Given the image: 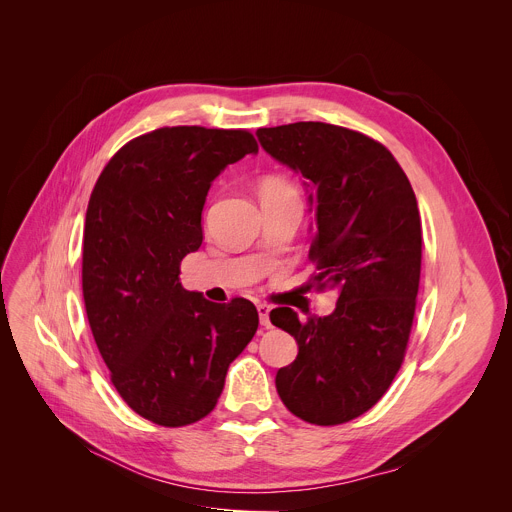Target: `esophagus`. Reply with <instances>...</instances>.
<instances>
[{
	"mask_svg": "<svg viewBox=\"0 0 512 512\" xmlns=\"http://www.w3.org/2000/svg\"><path fill=\"white\" fill-rule=\"evenodd\" d=\"M257 312H259V322H261V326L271 328V322H269V312H271V308H269L267 304H257Z\"/></svg>",
	"mask_w": 512,
	"mask_h": 512,
	"instance_id": "1",
	"label": "esophagus"
}]
</instances>
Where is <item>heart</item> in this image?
Wrapping results in <instances>:
<instances>
[{
	"label": "heart",
	"instance_id": "heart-1",
	"mask_svg": "<svg viewBox=\"0 0 512 512\" xmlns=\"http://www.w3.org/2000/svg\"><path fill=\"white\" fill-rule=\"evenodd\" d=\"M296 190L291 186L285 178L279 176H269L261 182L259 186V196L261 200H269V198H285V196H294Z\"/></svg>",
	"mask_w": 512,
	"mask_h": 512
}]
</instances>
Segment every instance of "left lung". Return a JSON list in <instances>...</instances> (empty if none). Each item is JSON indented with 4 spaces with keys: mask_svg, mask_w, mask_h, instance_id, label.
I'll use <instances>...</instances> for the list:
<instances>
[{
    "mask_svg": "<svg viewBox=\"0 0 512 512\" xmlns=\"http://www.w3.org/2000/svg\"><path fill=\"white\" fill-rule=\"evenodd\" d=\"M257 137L273 160L306 178L316 212L312 283L338 294L324 318L300 320L291 308L269 314L298 342L275 387L300 419L346 423L369 411L401 369L421 273L417 200L393 154L358 131L300 121L261 127Z\"/></svg>",
    "mask_w": 512,
    "mask_h": 512,
    "instance_id": "obj_1",
    "label": "left lung"
}]
</instances>
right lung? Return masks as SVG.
I'll use <instances>...</instances> for the list:
<instances>
[{"mask_svg":"<svg viewBox=\"0 0 512 512\" xmlns=\"http://www.w3.org/2000/svg\"><path fill=\"white\" fill-rule=\"evenodd\" d=\"M257 150L245 129L162 127L125 143L93 188L83 235L87 318L117 393L158 425L206 417L257 332L249 300L214 304L180 283L182 259L202 245L212 180Z\"/></svg>","mask_w":512,"mask_h":512,"instance_id":"1","label":"right lung"}]
</instances>
